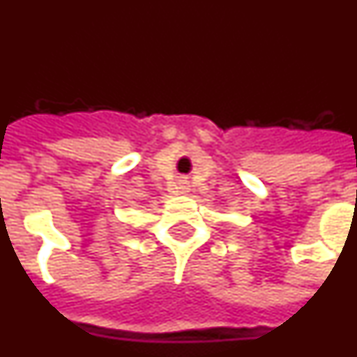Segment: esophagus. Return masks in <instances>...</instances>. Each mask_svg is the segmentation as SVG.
I'll return each mask as SVG.
<instances>
[{
    "instance_id": "esophagus-1",
    "label": "esophagus",
    "mask_w": 357,
    "mask_h": 357,
    "mask_svg": "<svg viewBox=\"0 0 357 357\" xmlns=\"http://www.w3.org/2000/svg\"><path fill=\"white\" fill-rule=\"evenodd\" d=\"M188 181H178L176 182V193H188Z\"/></svg>"
}]
</instances>
